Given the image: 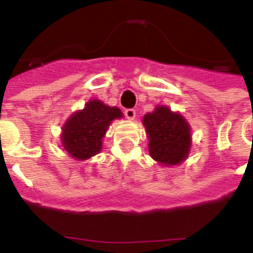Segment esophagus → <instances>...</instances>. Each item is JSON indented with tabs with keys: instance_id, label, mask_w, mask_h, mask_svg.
I'll return each mask as SVG.
<instances>
[{
	"instance_id": "1",
	"label": "esophagus",
	"mask_w": 253,
	"mask_h": 253,
	"mask_svg": "<svg viewBox=\"0 0 253 253\" xmlns=\"http://www.w3.org/2000/svg\"><path fill=\"white\" fill-rule=\"evenodd\" d=\"M125 116L128 120H133L136 117V111L133 108H127V110H125Z\"/></svg>"
}]
</instances>
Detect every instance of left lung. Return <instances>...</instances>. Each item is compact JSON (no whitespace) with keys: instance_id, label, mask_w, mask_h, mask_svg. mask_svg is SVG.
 <instances>
[{"instance_id":"1","label":"left lung","mask_w":253,"mask_h":253,"mask_svg":"<svg viewBox=\"0 0 253 253\" xmlns=\"http://www.w3.org/2000/svg\"><path fill=\"white\" fill-rule=\"evenodd\" d=\"M153 160L166 166L177 165L187 157L191 146L190 126L182 116L167 107H157L143 117Z\"/></svg>"}]
</instances>
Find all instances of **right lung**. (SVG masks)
I'll use <instances>...</instances> for the list:
<instances>
[{"label":"right lung","mask_w":253,"mask_h":253,"mask_svg":"<svg viewBox=\"0 0 253 253\" xmlns=\"http://www.w3.org/2000/svg\"><path fill=\"white\" fill-rule=\"evenodd\" d=\"M119 117H122L120 108L106 106L98 100L89 101L84 110L72 115L65 124L62 146L77 160L97 155L108 125Z\"/></svg>","instance_id":"right-lung-1"}]
</instances>
